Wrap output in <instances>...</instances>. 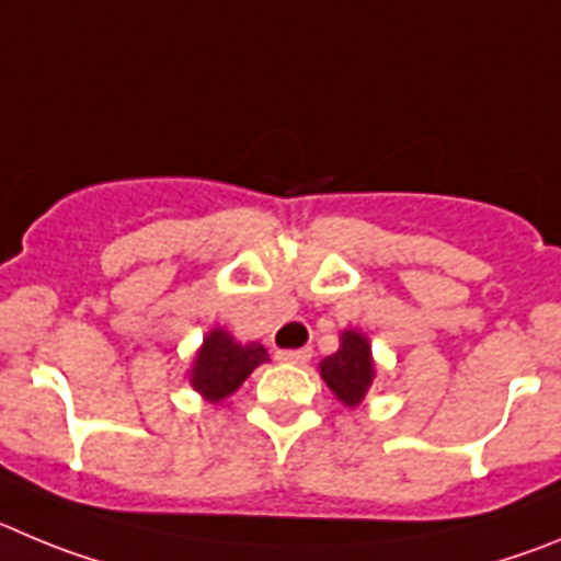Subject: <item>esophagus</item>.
Returning a JSON list of instances; mask_svg holds the SVG:
<instances>
[{"label":"esophagus","mask_w":561,"mask_h":561,"mask_svg":"<svg viewBox=\"0 0 561 561\" xmlns=\"http://www.w3.org/2000/svg\"><path fill=\"white\" fill-rule=\"evenodd\" d=\"M310 357H312V350H282V352H276V360L293 363V366H305Z\"/></svg>","instance_id":"34e87169"}]
</instances>
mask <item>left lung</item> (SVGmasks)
I'll return each mask as SVG.
<instances>
[{
    "label": "left lung",
    "mask_w": 561,
    "mask_h": 561,
    "mask_svg": "<svg viewBox=\"0 0 561 561\" xmlns=\"http://www.w3.org/2000/svg\"><path fill=\"white\" fill-rule=\"evenodd\" d=\"M321 377L343 405H360L375 380V360L366 335L346 330L341 335V350L321 360Z\"/></svg>",
    "instance_id": "left-lung-1"
}]
</instances>
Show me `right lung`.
<instances>
[{
  "label": "right lung",
  "mask_w": 561,
  "mask_h": 561,
  "mask_svg": "<svg viewBox=\"0 0 561 561\" xmlns=\"http://www.w3.org/2000/svg\"><path fill=\"white\" fill-rule=\"evenodd\" d=\"M268 360L265 346L256 341L237 343L226 330H211L190 368V382L206 402H220L243 386L260 363Z\"/></svg>",
  "instance_id": "obj_1"
}]
</instances>
